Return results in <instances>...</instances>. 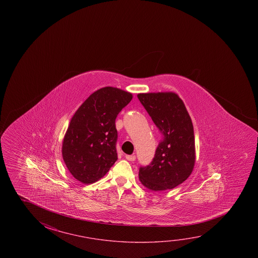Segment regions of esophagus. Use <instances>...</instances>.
I'll return each instance as SVG.
<instances>
[{
    "label": "esophagus",
    "mask_w": 258,
    "mask_h": 258,
    "mask_svg": "<svg viewBox=\"0 0 258 258\" xmlns=\"http://www.w3.org/2000/svg\"><path fill=\"white\" fill-rule=\"evenodd\" d=\"M126 159L128 161H135L136 156L134 155H127L126 156Z\"/></svg>",
    "instance_id": "obj_1"
}]
</instances>
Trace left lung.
Wrapping results in <instances>:
<instances>
[{"label": "left lung", "mask_w": 258, "mask_h": 258, "mask_svg": "<svg viewBox=\"0 0 258 258\" xmlns=\"http://www.w3.org/2000/svg\"><path fill=\"white\" fill-rule=\"evenodd\" d=\"M138 98L164 135L150 165L140 167V181L154 191L173 189L189 177L195 164L191 118L173 92L139 93Z\"/></svg>", "instance_id": "8db88e82"}]
</instances>
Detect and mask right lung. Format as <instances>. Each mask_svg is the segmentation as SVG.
I'll return each instance as SVG.
<instances>
[{
  "label": "right lung",
  "instance_id": "obj_1",
  "mask_svg": "<svg viewBox=\"0 0 258 258\" xmlns=\"http://www.w3.org/2000/svg\"><path fill=\"white\" fill-rule=\"evenodd\" d=\"M132 93L107 86L92 93L74 114L62 145L63 162L76 180L97 182L118 159L115 119Z\"/></svg>",
  "mask_w": 258,
  "mask_h": 258
}]
</instances>
